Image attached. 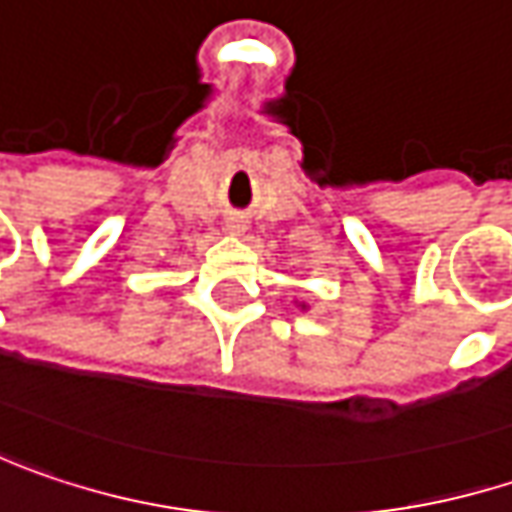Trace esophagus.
Instances as JSON below:
<instances>
[{
    "label": "esophagus",
    "instance_id": "1",
    "mask_svg": "<svg viewBox=\"0 0 512 512\" xmlns=\"http://www.w3.org/2000/svg\"><path fill=\"white\" fill-rule=\"evenodd\" d=\"M228 231H231V234H243V231H246V220L231 217V220H228Z\"/></svg>",
    "mask_w": 512,
    "mask_h": 512
}]
</instances>
